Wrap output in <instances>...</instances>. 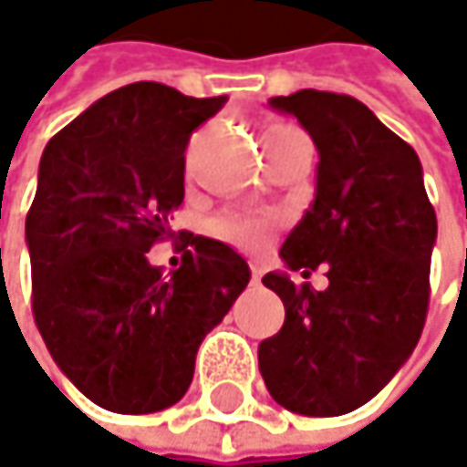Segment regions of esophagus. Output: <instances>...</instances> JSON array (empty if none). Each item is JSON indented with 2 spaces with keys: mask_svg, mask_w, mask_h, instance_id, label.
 Listing matches in <instances>:
<instances>
[{
  "mask_svg": "<svg viewBox=\"0 0 467 467\" xmlns=\"http://www.w3.org/2000/svg\"><path fill=\"white\" fill-rule=\"evenodd\" d=\"M259 281H262V270H259V267H256V265H251V284H254V286H256V284H259Z\"/></svg>",
  "mask_w": 467,
  "mask_h": 467,
  "instance_id": "34e87169",
  "label": "esophagus"
}]
</instances>
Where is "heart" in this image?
I'll list each match as a JSON object with an SVG mask.
<instances>
[{
	"instance_id": "heart-1",
	"label": "heart",
	"mask_w": 467,
	"mask_h": 467,
	"mask_svg": "<svg viewBox=\"0 0 467 467\" xmlns=\"http://www.w3.org/2000/svg\"><path fill=\"white\" fill-rule=\"evenodd\" d=\"M289 124H275L270 127L267 132H275V130H286ZM265 132V135H267ZM213 234L233 243L237 248H245V251H259L270 234H273V222L265 219V216H251V213H224L213 222Z\"/></svg>"
}]
</instances>
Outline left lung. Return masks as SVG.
Masks as SVG:
<instances>
[{"mask_svg": "<svg viewBox=\"0 0 467 467\" xmlns=\"http://www.w3.org/2000/svg\"><path fill=\"white\" fill-rule=\"evenodd\" d=\"M319 150L317 197L281 245L289 270H327L325 292L267 273L286 308L259 343L273 400L303 417H340L376 398L411 357L430 303L438 234L417 150L348 94L273 97Z\"/></svg>", "mask_w": 467, "mask_h": 467, "instance_id": "left-lung-1", "label": "left lung"}]
</instances>
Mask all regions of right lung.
I'll use <instances>...</instances> for the list:
<instances>
[{"label":"right lung","instance_id":"right-lung-1","mask_svg":"<svg viewBox=\"0 0 467 467\" xmlns=\"http://www.w3.org/2000/svg\"><path fill=\"white\" fill-rule=\"evenodd\" d=\"M224 102L130 83L43 150L26 216L32 314L61 373L108 411L178 403L202 337L251 278L237 251L202 234H186L178 270L148 262L150 245L175 234L189 138Z\"/></svg>","mask_w":467,"mask_h":467}]
</instances>
